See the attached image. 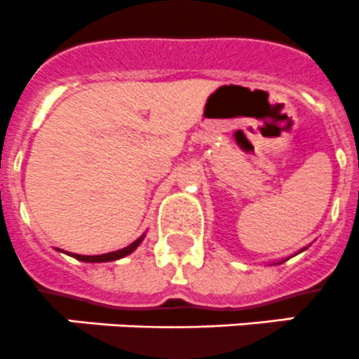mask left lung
I'll return each instance as SVG.
<instances>
[{
    "label": "left lung",
    "mask_w": 359,
    "mask_h": 359,
    "mask_svg": "<svg viewBox=\"0 0 359 359\" xmlns=\"http://www.w3.org/2000/svg\"><path fill=\"white\" fill-rule=\"evenodd\" d=\"M304 250H305V248H304ZM304 250H302V251H304ZM279 264H283V262H279Z\"/></svg>",
    "instance_id": "obj_1"
}]
</instances>
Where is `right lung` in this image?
<instances>
[{"label":"right lung","mask_w":359,"mask_h":359,"mask_svg":"<svg viewBox=\"0 0 359 359\" xmlns=\"http://www.w3.org/2000/svg\"><path fill=\"white\" fill-rule=\"evenodd\" d=\"M144 239V233L140 237V239L134 241L133 244H129L127 248H122V250L118 251H111V253H104V255H94V257H88V255H76V253H67L69 257L76 258V260L80 262H87V264H101V262H115V260H120V258L127 257V255L133 253L134 250H136L137 246H140L141 243H143ZM60 251V250H59Z\"/></svg>","instance_id":"obj_1"}]
</instances>
